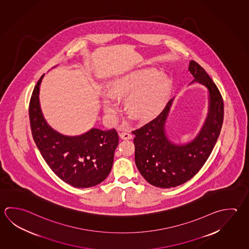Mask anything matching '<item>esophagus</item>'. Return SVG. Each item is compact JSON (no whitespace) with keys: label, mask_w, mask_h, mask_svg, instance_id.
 I'll list each match as a JSON object with an SVG mask.
<instances>
[{"label":"esophagus","mask_w":249,"mask_h":249,"mask_svg":"<svg viewBox=\"0 0 249 249\" xmlns=\"http://www.w3.org/2000/svg\"><path fill=\"white\" fill-rule=\"evenodd\" d=\"M119 136H120V138L122 140H131V138H132V135H131V133H129V132H121Z\"/></svg>","instance_id":"1"}]
</instances>
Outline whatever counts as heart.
I'll return each mask as SVG.
<instances>
[{
    "instance_id": "b5f03b06",
    "label": "heart",
    "mask_w": 249,
    "mask_h": 249,
    "mask_svg": "<svg viewBox=\"0 0 249 249\" xmlns=\"http://www.w3.org/2000/svg\"><path fill=\"white\" fill-rule=\"evenodd\" d=\"M170 91V81L162 72L153 68L129 72L117 79L109 88V95L103 100L104 112L113 118L118 108L113 97L126 100L131 115L140 119H148L162 109Z\"/></svg>"
}]
</instances>
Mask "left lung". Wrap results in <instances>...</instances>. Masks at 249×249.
Here are the masks:
<instances>
[{
    "label": "left lung",
    "instance_id": "obj_1",
    "mask_svg": "<svg viewBox=\"0 0 249 249\" xmlns=\"http://www.w3.org/2000/svg\"><path fill=\"white\" fill-rule=\"evenodd\" d=\"M189 71L208 89L207 118L198 135L185 145L170 142L165 133V124L172 104L167 102L162 111L152 121L132 131L135 135V163L142 177L159 188H174L190 180L204 166L212 154L221 131L224 102L221 94L204 68L194 60Z\"/></svg>",
    "mask_w": 249,
    "mask_h": 249
}]
</instances>
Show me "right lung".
I'll return each mask as SVG.
<instances>
[{
  "instance_id": "1",
  "label": "right lung",
  "mask_w": 249,
  "mask_h": 249,
  "mask_svg": "<svg viewBox=\"0 0 249 249\" xmlns=\"http://www.w3.org/2000/svg\"><path fill=\"white\" fill-rule=\"evenodd\" d=\"M44 75L33 89L29 106L33 140L45 162L62 181L76 188L97 185L111 170L118 132L92 128L84 134L70 137L53 130L43 117L39 104Z\"/></svg>"
}]
</instances>
